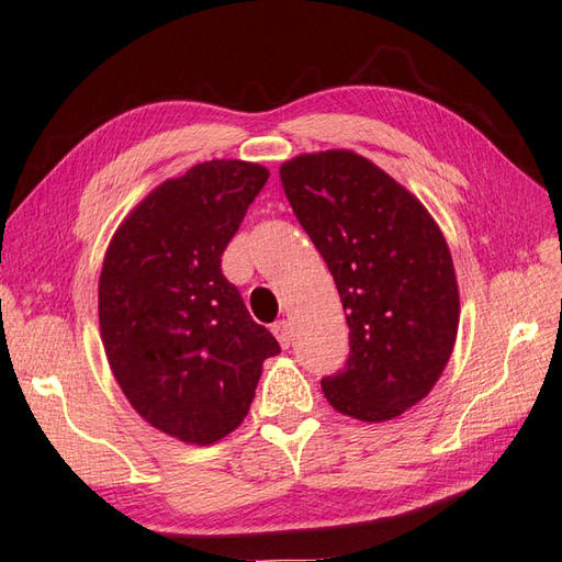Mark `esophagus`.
I'll return each mask as SVG.
<instances>
[{
  "mask_svg": "<svg viewBox=\"0 0 562 562\" xmlns=\"http://www.w3.org/2000/svg\"><path fill=\"white\" fill-rule=\"evenodd\" d=\"M272 335L278 337V341H280V347H282V349H290V344H292V329H290V323H286V321H280V323L272 325Z\"/></svg>",
  "mask_w": 562,
  "mask_h": 562,
  "instance_id": "1",
  "label": "esophagus"
}]
</instances>
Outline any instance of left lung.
Here are the masks:
<instances>
[{"label": "left lung", "mask_w": 562, "mask_h": 562, "mask_svg": "<svg viewBox=\"0 0 562 562\" xmlns=\"http://www.w3.org/2000/svg\"><path fill=\"white\" fill-rule=\"evenodd\" d=\"M280 180L349 323V361L323 380V394L349 418L394 420L431 392L453 351L449 244L418 196L356 151L294 156Z\"/></svg>", "instance_id": "8db88e82"}]
</instances>
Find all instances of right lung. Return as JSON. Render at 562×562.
I'll return each instance as SVG.
<instances>
[{
	"mask_svg": "<svg viewBox=\"0 0 562 562\" xmlns=\"http://www.w3.org/2000/svg\"><path fill=\"white\" fill-rule=\"evenodd\" d=\"M268 168L213 158L161 182L113 233L99 276V329L121 392L144 423L209 446L247 418L263 361L280 353L221 270Z\"/></svg>",
	"mask_w": 562,
	"mask_h": 562,
	"instance_id": "obj_1",
	"label": "right lung"
}]
</instances>
